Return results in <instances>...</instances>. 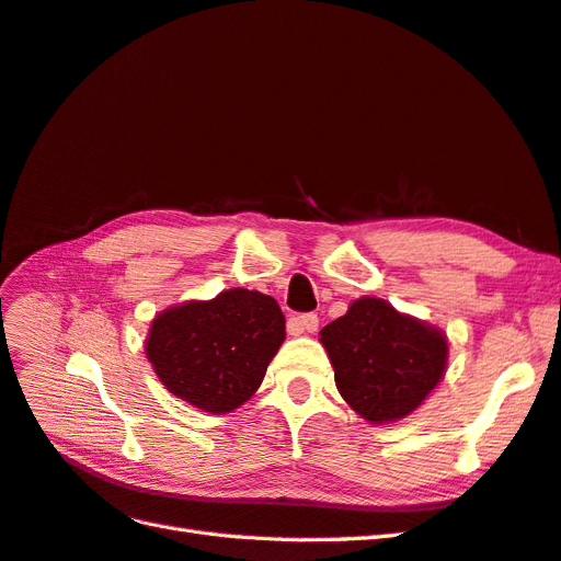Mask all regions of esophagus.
<instances>
[{
  "mask_svg": "<svg viewBox=\"0 0 561 561\" xmlns=\"http://www.w3.org/2000/svg\"><path fill=\"white\" fill-rule=\"evenodd\" d=\"M293 325L297 333H313L319 328V317L317 313H302V317H297L293 321Z\"/></svg>",
  "mask_w": 561,
  "mask_h": 561,
  "instance_id": "esophagus-1",
  "label": "esophagus"
}]
</instances>
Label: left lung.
<instances>
[{
    "label": "left lung",
    "instance_id": "obj_1",
    "mask_svg": "<svg viewBox=\"0 0 561 561\" xmlns=\"http://www.w3.org/2000/svg\"><path fill=\"white\" fill-rule=\"evenodd\" d=\"M343 400L368 423H394L428 400L447 371V335L380 297H359L321 328Z\"/></svg>",
    "mask_w": 561,
    "mask_h": 561
}]
</instances>
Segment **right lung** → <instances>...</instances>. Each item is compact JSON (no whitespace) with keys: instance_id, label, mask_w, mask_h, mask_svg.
Instances as JSON below:
<instances>
[{"instance_id":"add662e5","label":"right lung","mask_w":561,"mask_h":561,"mask_svg":"<svg viewBox=\"0 0 561 561\" xmlns=\"http://www.w3.org/2000/svg\"><path fill=\"white\" fill-rule=\"evenodd\" d=\"M283 340L285 317L276 299L230 288L159 311L149 323L145 354L178 400L228 414L262 386Z\"/></svg>"}]
</instances>
